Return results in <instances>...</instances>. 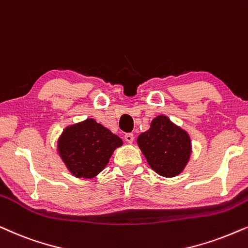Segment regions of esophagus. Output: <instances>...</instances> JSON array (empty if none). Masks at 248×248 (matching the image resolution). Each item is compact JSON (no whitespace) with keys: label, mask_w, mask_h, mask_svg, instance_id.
<instances>
[{"label":"esophagus","mask_w":248,"mask_h":248,"mask_svg":"<svg viewBox=\"0 0 248 248\" xmlns=\"http://www.w3.org/2000/svg\"><path fill=\"white\" fill-rule=\"evenodd\" d=\"M124 139H125V141H126V142L132 143V142H133V140H134V134L133 133H126L124 136Z\"/></svg>","instance_id":"34e87169"}]
</instances>
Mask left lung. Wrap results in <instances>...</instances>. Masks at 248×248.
Masks as SVG:
<instances>
[{
    "instance_id": "left-lung-1",
    "label": "left lung",
    "mask_w": 248,
    "mask_h": 248,
    "mask_svg": "<svg viewBox=\"0 0 248 248\" xmlns=\"http://www.w3.org/2000/svg\"><path fill=\"white\" fill-rule=\"evenodd\" d=\"M138 144L154 171L167 178L178 175L185 169L191 153L187 132L166 116L156 117L149 130L138 138Z\"/></svg>"
}]
</instances>
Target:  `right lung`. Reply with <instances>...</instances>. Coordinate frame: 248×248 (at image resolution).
<instances>
[{
	"label": "right lung",
	"mask_w": 248,
	"mask_h": 248,
	"mask_svg": "<svg viewBox=\"0 0 248 248\" xmlns=\"http://www.w3.org/2000/svg\"><path fill=\"white\" fill-rule=\"evenodd\" d=\"M122 143L121 138L89 118L67 127L58 142V149L74 175L93 178L105 169L111 154Z\"/></svg>",
	"instance_id": "1"
}]
</instances>
